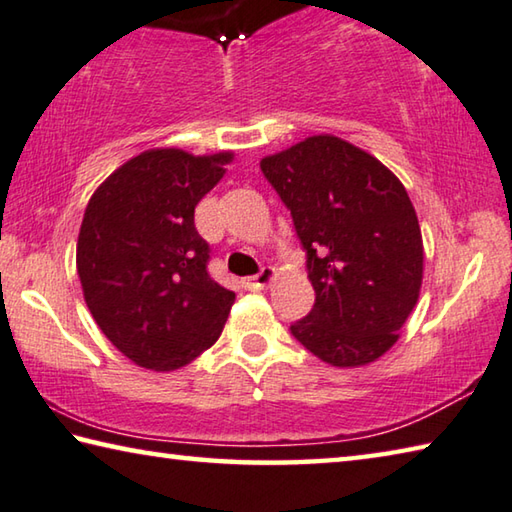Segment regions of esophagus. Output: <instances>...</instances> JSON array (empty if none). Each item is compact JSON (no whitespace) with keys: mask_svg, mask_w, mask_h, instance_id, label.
Segmentation results:
<instances>
[{"mask_svg":"<svg viewBox=\"0 0 512 512\" xmlns=\"http://www.w3.org/2000/svg\"><path fill=\"white\" fill-rule=\"evenodd\" d=\"M274 279H276L274 267H263V270L258 272L256 276H249L245 285H247L249 290H265L267 285H270Z\"/></svg>","mask_w":512,"mask_h":512,"instance_id":"esophagus-1","label":"esophagus"}]
</instances>
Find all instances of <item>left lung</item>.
I'll return each instance as SVG.
<instances>
[{"mask_svg": "<svg viewBox=\"0 0 512 512\" xmlns=\"http://www.w3.org/2000/svg\"><path fill=\"white\" fill-rule=\"evenodd\" d=\"M261 170L292 213L315 288L292 335L339 369L375 362L398 342L423 283V236L405 186L333 134L265 157Z\"/></svg>", "mask_w": 512, "mask_h": 512, "instance_id": "8db88e82", "label": "left lung"}]
</instances>
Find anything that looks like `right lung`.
Masks as SVG:
<instances>
[{
	"label": "right lung",
	"instance_id": "add662e5",
	"mask_svg": "<svg viewBox=\"0 0 512 512\" xmlns=\"http://www.w3.org/2000/svg\"><path fill=\"white\" fill-rule=\"evenodd\" d=\"M233 152L146 150L96 188L78 233L76 267L103 335L143 369L175 371L215 344L236 294L215 283L195 206Z\"/></svg>",
	"mask_w": 512,
	"mask_h": 512
}]
</instances>
